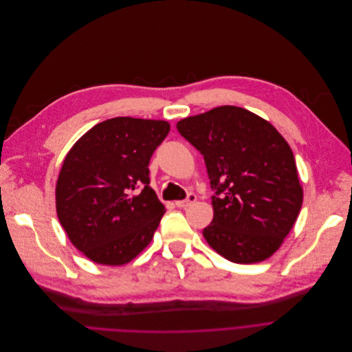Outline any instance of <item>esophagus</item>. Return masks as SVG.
I'll return each mask as SVG.
<instances>
[{
    "mask_svg": "<svg viewBox=\"0 0 352 352\" xmlns=\"http://www.w3.org/2000/svg\"><path fill=\"white\" fill-rule=\"evenodd\" d=\"M195 199H197L195 194L188 192V194H187V197H186V199H177V201L175 202V205H176L177 208H187V206H190L191 204H194V202H195Z\"/></svg>",
    "mask_w": 352,
    "mask_h": 352,
    "instance_id": "34e87169",
    "label": "esophagus"
}]
</instances>
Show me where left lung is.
Masks as SVG:
<instances>
[{"label":"left lung","mask_w":352,"mask_h":352,"mask_svg":"<svg viewBox=\"0 0 352 352\" xmlns=\"http://www.w3.org/2000/svg\"><path fill=\"white\" fill-rule=\"evenodd\" d=\"M206 166L214 219L202 234L236 263L269 258L292 230L302 205L290 146L269 122L223 105L176 124Z\"/></svg>","instance_id":"obj_1"}]
</instances>
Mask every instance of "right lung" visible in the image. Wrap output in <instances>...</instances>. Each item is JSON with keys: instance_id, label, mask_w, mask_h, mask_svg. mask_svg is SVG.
<instances>
[{"instance_id": "1", "label": "right lung", "mask_w": 352, "mask_h": 352, "mask_svg": "<svg viewBox=\"0 0 352 352\" xmlns=\"http://www.w3.org/2000/svg\"><path fill=\"white\" fill-rule=\"evenodd\" d=\"M170 124L112 118L72 147L56 183V214L69 240L101 265H123L153 240L165 206L150 187V160Z\"/></svg>"}]
</instances>
